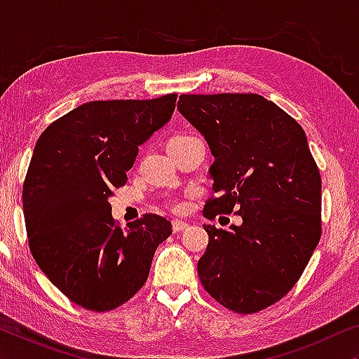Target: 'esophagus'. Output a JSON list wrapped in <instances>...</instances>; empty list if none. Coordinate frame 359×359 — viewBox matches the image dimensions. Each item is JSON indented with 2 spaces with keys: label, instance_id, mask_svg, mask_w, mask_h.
Segmentation results:
<instances>
[{
  "label": "esophagus",
  "instance_id": "1",
  "mask_svg": "<svg viewBox=\"0 0 359 359\" xmlns=\"http://www.w3.org/2000/svg\"><path fill=\"white\" fill-rule=\"evenodd\" d=\"M171 227H173V232H181V230H184L186 227H188V224H186L184 220L175 219L173 222H171Z\"/></svg>",
  "mask_w": 359,
  "mask_h": 359
}]
</instances>
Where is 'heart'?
<instances>
[{"mask_svg": "<svg viewBox=\"0 0 359 359\" xmlns=\"http://www.w3.org/2000/svg\"><path fill=\"white\" fill-rule=\"evenodd\" d=\"M191 137H175V139H171L170 142H183V140H189Z\"/></svg>", "mask_w": 359, "mask_h": 359, "instance_id": "b5f03b06", "label": "heart"}]
</instances>
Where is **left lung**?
Returning <instances> with one entry per match:
<instances>
[{
    "label": "left lung",
    "instance_id": "1",
    "mask_svg": "<svg viewBox=\"0 0 359 359\" xmlns=\"http://www.w3.org/2000/svg\"><path fill=\"white\" fill-rule=\"evenodd\" d=\"M178 111L214 155L204 217H242L230 230L204 225L201 283L230 311H263L291 291L320 240L322 181L306 132L253 93L181 95Z\"/></svg>",
    "mask_w": 359,
    "mask_h": 359
}]
</instances>
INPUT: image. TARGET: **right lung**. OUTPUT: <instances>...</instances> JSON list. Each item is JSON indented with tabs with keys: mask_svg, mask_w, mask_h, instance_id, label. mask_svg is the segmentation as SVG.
Returning <instances> with one entry per match:
<instances>
[{
	"mask_svg": "<svg viewBox=\"0 0 359 359\" xmlns=\"http://www.w3.org/2000/svg\"><path fill=\"white\" fill-rule=\"evenodd\" d=\"M176 97L90 101L39 137L22 186L29 248L76 306L106 312L129 301L171 235L156 214L122 230L107 199L126 184L139 145L171 119Z\"/></svg>",
	"mask_w": 359,
	"mask_h": 359,
	"instance_id": "add662e5",
	"label": "right lung"
}]
</instances>
